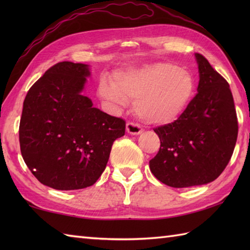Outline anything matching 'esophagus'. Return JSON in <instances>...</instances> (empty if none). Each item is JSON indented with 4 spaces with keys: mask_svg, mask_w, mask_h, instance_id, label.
Masks as SVG:
<instances>
[{
    "mask_svg": "<svg viewBox=\"0 0 250 250\" xmlns=\"http://www.w3.org/2000/svg\"><path fill=\"white\" fill-rule=\"evenodd\" d=\"M126 132L131 135H139L143 132V129L141 128L140 125L133 124V122H128L126 124Z\"/></svg>",
    "mask_w": 250,
    "mask_h": 250,
    "instance_id": "obj_1",
    "label": "esophagus"
}]
</instances>
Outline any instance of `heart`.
<instances>
[{
	"mask_svg": "<svg viewBox=\"0 0 250 250\" xmlns=\"http://www.w3.org/2000/svg\"><path fill=\"white\" fill-rule=\"evenodd\" d=\"M100 95L122 106L134 100V110L141 119L152 125H167L187 109L195 93V79L185 68L171 63H155L126 68L116 74L114 83L103 79Z\"/></svg>",
	"mask_w": 250,
	"mask_h": 250,
	"instance_id": "1",
	"label": "heart"
}]
</instances>
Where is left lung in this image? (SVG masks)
Here are the masks:
<instances>
[{"label": "left lung", "mask_w": 250, "mask_h": 250, "mask_svg": "<svg viewBox=\"0 0 250 250\" xmlns=\"http://www.w3.org/2000/svg\"><path fill=\"white\" fill-rule=\"evenodd\" d=\"M198 93L172 124L155 129L161 145L149 161L157 179L173 188L213 182L229 163L237 139V117L229 83L200 54Z\"/></svg>", "instance_id": "8db88e82"}]
</instances>
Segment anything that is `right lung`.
<instances>
[{
  "label": "right lung",
  "mask_w": 250,
  "mask_h": 250,
  "mask_svg": "<svg viewBox=\"0 0 250 250\" xmlns=\"http://www.w3.org/2000/svg\"><path fill=\"white\" fill-rule=\"evenodd\" d=\"M90 76L83 63L59 62L46 71L24 99L20 149L32 174L57 190L92 186L107 164L125 121L93 107L82 94Z\"/></svg>",
  "instance_id": "1"
}]
</instances>
